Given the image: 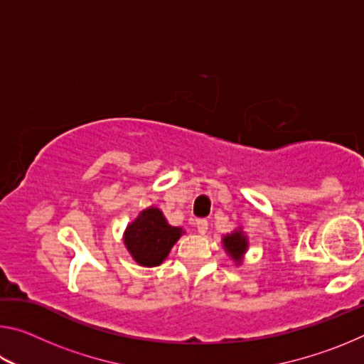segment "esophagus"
<instances>
[{"label": "esophagus", "mask_w": 364, "mask_h": 364, "mask_svg": "<svg viewBox=\"0 0 364 364\" xmlns=\"http://www.w3.org/2000/svg\"><path fill=\"white\" fill-rule=\"evenodd\" d=\"M196 228H197V232H199V234H205L207 230H208L207 220H197Z\"/></svg>", "instance_id": "obj_1"}]
</instances>
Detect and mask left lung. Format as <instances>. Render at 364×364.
<instances>
[{
	"instance_id": "1",
	"label": "left lung",
	"mask_w": 364,
	"mask_h": 364,
	"mask_svg": "<svg viewBox=\"0 0 364 364\" xmlns=\"http://www.w3.org/2000/svg\"><path fill=\"white\" fill-rule=\"evenodd\" d=\"M247 236H245L241 228H237V230H234L231 234H226L223 237V249L236 263H241L244 254L247 252Z\"/></svg>"
}]
</instances>
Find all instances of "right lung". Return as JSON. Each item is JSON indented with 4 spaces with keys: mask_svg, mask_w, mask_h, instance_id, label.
Here are the masks:
<instances>
[{
    "mask_svg": "<svg viewBox=\"0 0 364 364\" xmlns=\"http://www.w3.org/2000/svg\"><path fill=\"white\" fill-rule=\"evenodd\" d=\"M183 232V228L168 225L162 210L149 207L127 226L123 242L141 267H159Z\"/></svg>",
    "mask_w": 364,
    "mask_h": 364,
    "instance_id": "1",
    "label": "right lung"
}]
</instances>
